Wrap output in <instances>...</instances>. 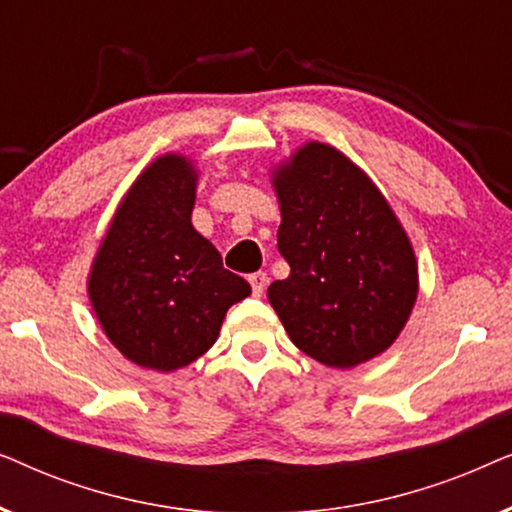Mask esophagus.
<instances>
[{
  "instance_id": "1",
  "label": "esophagus",
  "mask_w": 512,
  "mask_h": 512,
  "mask_svg": "<svg viewBox=\"0 0 512 512\" xmlns=\"http://www.w3.org/2000/svg\"><path fill=\"white\" fill-rule=\"evenodd\" d=\"M268 275L265 272H254V275H249V284H251V291H254V296H263L265 286H268Z\"/></svg>"
}]
</instances>
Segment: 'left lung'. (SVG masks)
Segmentation results:
<instances>
[{
    "label": "left lung",
    "mask_w": 512,
    "mask_h": 512,
    "mask_svg": "<svg viewBox=\"0 0 512 512\" xmlns=\"http://www.w3.org/2000/svg\"><path fill=\"white\" fill-rule=\"evenodd\" d=\"M289 277L268 300L300 352L349 370L380 356L419 291L415 249L373 179L331 144L307 142L272 170Z\"/></svg>",
    "instance_id": "1"
}]
</instances>
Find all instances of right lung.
<instances>
[{"label": "right lung", "instance_id": "add662e5", "mask_svg": "<svg viewBox=\"0 0 512 512\" xmlns=\"http://www.w3.org/2000/svg\"><path fill=\"white\" fill-rule=\"evenodd\" d=\"M195 188L191 158L158 156L123 195L90 265L88 298L104 335L125 359L158 373L200 359L228 307L251 293L193 228Z\"/></svg>", "mask_w": 512, "mask_h": 512}]
</instances>
